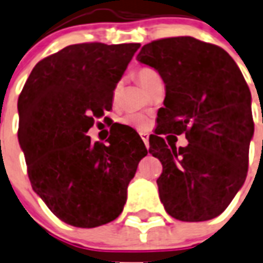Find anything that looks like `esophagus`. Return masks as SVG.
I'll return each instance as SVG.
<instances>
[{"mask_svg":"<svg viewBox=\"0 0 263 263\" xmlns=\"http://www.w3.org/2000/svg\"><path fill=\"white\" fill-rule=\"evenodd\" d=\"M140 138H142V140L144 142L146 147L148 148V147H150V143H148V134H140Z\"/></svg>","mask_w":263,"mask_h":263,"instance_id":"esophagus-1","label":"esophagus"}]
</instances>
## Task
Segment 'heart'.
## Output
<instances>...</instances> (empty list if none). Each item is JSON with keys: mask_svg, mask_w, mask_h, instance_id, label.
Wrapping results in <instances>:
<instances>
[{"mask_svg": "<svg viewBox=\"0 0 263 263\" xmlns=\"http://www.w3.org/2000/svg\"><path fill=\"white\" fill-rule=\"evenodd\" d=\"M136 78H138L139 83L147 90L151 86V83L154 81H157L158 78H161V77H159L157 70H154L153 67L143 66L136 71ZM121 123L124 125H128V127L134 128V129H138V131H146L148 128V124H150L148 119L142 113H129V115L121 119Z\"/></svg>", "mask_w": 263, "mask_h": 263, "instance_id": "obj_1", "label": "heart"}]
</instances>
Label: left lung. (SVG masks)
<instances>
[{
	"label": "left lung",
	"instance_id": "left-lung-1",
	"mask_svg": "<svg viewBox=\"0 0 263 263\" xmlns=\"http://www.w3.org/2000/svg\"><path fill=\"white\" fill-rule=\"evenodd\" d=\"M136 59L157 70L166 86L148 150L163 166L157 183L166 212L181 221L219 216L249 167L254 128L242 72L223 48L192 36L154 40ZM167 133H185L188 146L167 145Z\"/></svg>",
	"mask_w": 263,
	"mask_h": 263
}]
</instances>
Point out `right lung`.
I'll use <instances>...</instances> for the list:
<instances>
[{"instance_id": "add662e5", "label": "right lung", "mask_w": 263, "mask_h": 263, "mask_svg": "<svg viewBox=\"0 0 263 263\" xmlns=\"http://www.w3.org/2000/svg\"><path fill=\"white\" fill-rule=\"evenodd\" d=\"M139 47H65L33 67L18 97V142L32 189L55 216L74 227L115 220L147 155L134 129L116 131L106 144L91 143L86 135L95 119L112 109L113 90Z\"/></svg>"}]
</instances>
